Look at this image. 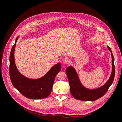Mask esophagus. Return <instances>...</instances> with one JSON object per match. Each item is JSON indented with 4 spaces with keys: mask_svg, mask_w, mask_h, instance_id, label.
Segmentation results:
<instances>
[{
    "mask_svg": "<svg viewBox=\"0 0 122 122\" xmlns=\"http://www.w3.org/2000/svg\"><path fill=\"white\" fill-rule=\"evenodd\" d=\"M70 62V61L69 58H65L63 60V62L64 64H69Z\"/></svg>",
    "mask_w": 122,
    "mask_h": 122,
    "instance_id": "1",
    "label": "esophagus"
}]
</instances>
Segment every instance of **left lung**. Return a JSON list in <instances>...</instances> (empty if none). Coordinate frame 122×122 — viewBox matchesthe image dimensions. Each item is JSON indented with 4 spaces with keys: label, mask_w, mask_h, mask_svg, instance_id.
<instances>
[{
    "label": "left lung",
    "mask_w": 122,
    "mask_h": 122,
    "mask_svg": "<svg viewBox=\"0 0 122 122\" xmlns=\"http://www.w3.org/2000/svg\"><path fill=\"white\" fill-rule=\"evenodd\" d=\"M107 47L111 53L112 70L109 79L103 86L93 89L85 87L81 82L78 74L74 67L72 66H70L66 69V74L70 84V92L74 98L82 101H95L102 97L112 84L115 72L114 65V59L110 48L108 46H107Z\"/></svg>",
    "instance_id": "1"
}]
</instances>
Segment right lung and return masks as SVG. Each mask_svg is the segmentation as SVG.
I'll list each match as a JSON object with an SVG mask.
<instances>
[{"instance_id":"right-lung-1","label":"right lung","mask_w":122,"mask_h":122,"mask_svg":"<svg viewBox=\"0 0 122 122\" xmlns=\"http://www.w3.org/2000/svg\"><path fill=\"white\" fill-rule=\"evenodd\" d=\"M15 43L11 49L10 56V76L14 86L24 96L31 99H40L47 98L51 94L55 77L61 71L60 62L53 66L43 76L37 79H30L25 77L18 70L15 61Z\"/></svg>"}]
</instances>
